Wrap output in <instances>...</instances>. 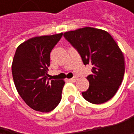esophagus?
<instances>
[{
    "mask_svg": "<svg viewBox=\"0 0 134 134\" xmlns=\"http://www.w3.org/2000/svg\"><path fill=\"white\" fill-rule=\"evenodd\" d=\"M71 80H72V81H77V77H74L73 78H71Z\"/></svg>",
    "mask_w": 134,
    "mask_h": 134,
    "instance_id": "1",
    "label": "esophagus"
}]
</instances>
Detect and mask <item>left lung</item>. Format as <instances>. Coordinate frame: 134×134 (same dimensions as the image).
I'll return each mask as SVG.
<instances>
[{
	"label": "left lung",
	"instance_id": "obj_1",
	"mask_svg": "<svg viewBox=\"0 0 134 134\" xmlns=\"http://www.w3.org/2000/svg\"><path fill=\"white\" fill-rule=\"evenodd\" d=\"M64 36L79 53L85 65L92 64V74L87 77L89 88L82 95L93 104L110 100L121 85L125 61L122 52L106 31L85 27L64 33Z\"/></svg>",
	"mask_w": 134,
	"mask_h": 134
}]
</instances>
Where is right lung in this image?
I'll return each mask as SVG.
<instances>
[{"instance_id": "obj_1", "label": "right lung", "mask_w": 134, "mask_h": 134, "mask_svg": "<svg viewBox=\"0 0 134 134\" xmlns=\"http://www.w3.org/2000/svg\"><path fill=\"white\" fill-rule=\"evenodd\" d=\"M63 33L31 38L20 44L12 61V76L15 88L32 109L42 113L53 110L61 100L63 80L47 77L50 52Z\"/></svg>"}]
</instances>
